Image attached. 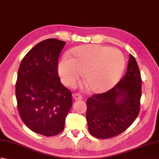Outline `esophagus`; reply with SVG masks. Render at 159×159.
Masks as SVG:
<instances>
[{
	"mask_svg": "<svg viewBox=\"0 0 159 159\" xmlns=\"http://www.w3.org/2000/svg\"><path fill=\"white\" fill-rule=\"evenodd\" d=\"M74 99L78 100H82V96L80 95V94L78 93H73L72 95Z\"/></svg>",
	"mask_w": 159,
	"mask_h": 159,
	"instance_id": "esophagus-1",
	"label": "esophagus"
}]
</instances>
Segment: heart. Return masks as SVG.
I'll return each instance as SVG.
<instances>
[{
    "instance_id": "obj_1",
    "label": "heart",
    "mask_w": 159,
    "mask_h": 159,
    "mask_svg": "<svg viewBox=\"0 0 159 159\" xmlns=\"http://www.w3.org/2000/svg\"><path fill=\"white\" fill-rule=\"evenodd\" d=\"M125 61L119 50L100 45L76 47L72 57H64L58 65V73L67 85L75 83L83 71V77L90 89L102 92L119 80Z\"/></svg>"
}]
</instances>
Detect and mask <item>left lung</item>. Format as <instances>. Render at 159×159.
Segmentation results:
<instances>
[{"instance_id": "left-lung-1", "label": "left lung", "mask_w": 159, "mask_h": 159, "mask_svg": "<svg viewBox=\"0 0 159 159\" xmlns=\"http://www.w3.org/2000/svg\"><path fill=\"white\" fill-rule=\"evenodd\" d=\"M140 71L130 54L126 73L112 89L87 100L86 119L90 134L98 139L119 135L136 120L141 97Z\"/></svg>"}]
</instances>
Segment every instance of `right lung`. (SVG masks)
<instances>
[{
  "label": "right lung",
  "mask_w": 159,
  "mask_h": 159,
  "mask_svg": "<svg viewBox=\"0 0 159 159\" xmlns=\"http://www.w3.org/2000/svg\"><path fill=\"white\" fill-rule=\"evenodd\" d=\"M66 42L47 39L30 50L20 63L16 83L17 107L26 126L46 137L62 132L72 92L62 85L58 59Z\"/></svg>",
  "instance_id": "obj_1"
}]
</instances>
